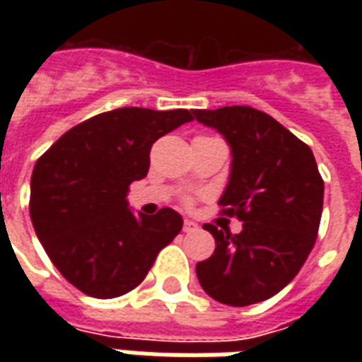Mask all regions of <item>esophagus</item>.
Instances as JSON below:
<instances>
[{"label": "esophagus", "instance_id": "34e87169", "mask_svg": "<svg viewBox=\"0 0 362 362\" xmlns=\"http://www.w3.org/2000/svg\"><path fill=\"white\" fill-rule=\"evenodd\" d=\"M182 228H184V233H192V230H196L197 225L194 223V221L186 219V221H184V227H182Z\"/></svg>", "mask_w": 362, "mask_h": 362}]
</instances>
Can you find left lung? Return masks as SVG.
Returning <instances> with one entry per match:
<instances>
[{"instance_id": "1", "label": "left lung", "mask_w": 362, "mask_h": 362, "mask_svg": "<svg viewBox=\"0 0 362 362\" xmlns=\"http://www.w3.org/2000/svg\"><path fill=\"white\" fill-rule=\"evenodd\" d=\"M230 145V176L219 205L243 221L233 235L205 225L211 258L196 266L207 295L228 306L266 300L300 272L318 235L324 180L310 147L266 112L252 106L194 110Z\"/></svg>"}]
</instances>
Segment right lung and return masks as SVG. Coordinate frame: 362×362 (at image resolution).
I'll list each match as a JSON object with an SVG mask.
<instances>
[{
	"mask_svg": "<svg viewBox=\"0 0 362 362\" xmlns=\"http://www.w3.org/2000/svg\"><path fill=\"white\" fill-rule=\"evenodd\" d=\"M192 119L184 108L103 112L71 127L36 160L33 227L52 264L81 293H129L182 230V217L170 207L135 215L127 192L149 173L153 143Z\"/></svg>",
	"mask_w": 362,
	"mask_h": 362,
	"instance_id": "right-lung-1",
	"label": "right lung"
}]
</instances>
